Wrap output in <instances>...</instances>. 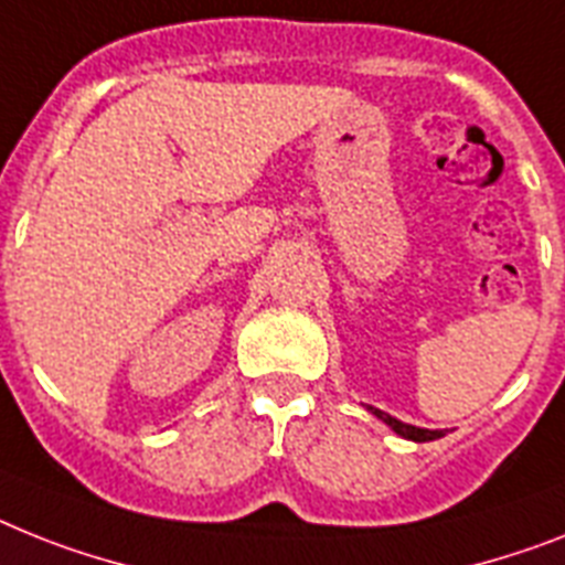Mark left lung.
Instances as JSON below:
<instances>
[{"mask_svg":"<svg viewBox=\"0 0 565 565\" xmlns=\"http://www.w3.org/2000/svg\"><path fill=\"white\" fill-rule=\"evenodd\" d=\"M370 409H372V413H375L377 418H381V422L390 424V427H393V430L398 433V436H404V439L433 441V439H441V436H445V433H441V430H422V427H413V424H404V422H398V418L386 416V413H381V409H375V407H370Z\"/></svg>","mask_w":565,"mask_h":565,"instance_id":"left-lung-1","label":"left lung"}]
</instances>
